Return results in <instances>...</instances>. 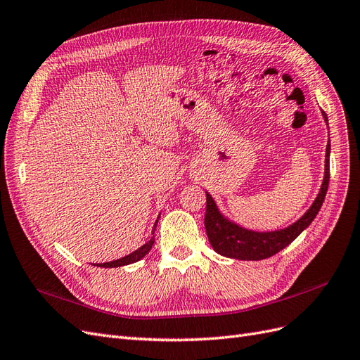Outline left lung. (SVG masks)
Wrapping results in <instances>:
<instances>
[{
  "label": "left lung",
  "mask_w": 360,
  "mask_h": 360,
  "mask_svg": "<svg viewBox=\"0 0 360 360\" xmlns=\"http://www.w3.org/2000/svg\"><path fill=\"white\" fill-rule=\"evenodd\" d=\"M321 115L326 122V126L329 127L328 115L321 111ZM329 158H330V141H328L326 146V156H324V177L321 181V188L319 191V195L315 197L314 202L311 204L309 209L300 216L296 222L291 225L281 228V230L275 231H254L248 230L236 222L230 221L225 217L219 207L214 202L213 197L205 192L207 197V207H205V233L209 237V242L212 248L219 255L234 258V259H243V261H258L264 259L271 255L278 254L279 250L288 246L294 238H296L303 230L311 225V222L315 219V216L319 214L323 201L326 198V192L329 188Z\"/></svg>",
  "instance_id": "8db88e82"
}]
</instances>
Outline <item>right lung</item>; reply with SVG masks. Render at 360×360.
I'll list each match as a JSON object with an SVG mask.
<instances>
[{"instance_id": "1", "label": "right lung", "mask_w": 360, "mask_h": 360, "mask_svg": "<svg viewBox=\"0 0 360 360\" xmlns=\"http://www.w3.org/2000/svg\"><path fill=\"white\" fill-rule=\"evenodd\" d=\"M159 217H160V214H159ZM158 221L159 219H156V222H155V226H153V231H151V236L150 237V240L147 242V243H144L143 246L141 248H138L136 250H134V252H130L129 255H126V257H123V258H118V259H114V261H110V263H101V264H94V266H99V267H120V266H127V264H132V263H136V261H139V259H143L148 252H150V249H151V246H153V243H155V230H156V225H158Z\"/></svg>"}]
</instances>
